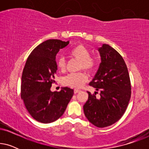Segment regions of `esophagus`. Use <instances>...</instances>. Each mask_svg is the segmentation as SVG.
<instances>
[{"label": "esophagus", "instance_id": "1", "mask_svg": "<svg viewBox=\"0 0 149 149\" xmlns=\"http://www.w3.org/2000/svg\"><path fill=\"white\" fill-rule=\"evenodd\" d=\"M79 91H80V90H79V89H74V93H79Z\"/></svg>", "mask_w": 149, "mask_h": 149}]
</instances>
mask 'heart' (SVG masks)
<instances>
[{
	"label": "heart",
	"instance_id": "heart-1",
	"mask_svg": "<svg viewBox=\"0 0 149 149\" xmlns=\"http://www.w3.org/2000/svg\"><path fill=\"white\" fill-rule=\"evenodd\" d=\"M71 56L74 57L81 62V68L88 72H91L94 70L96 66V62L94 59L90 58V52L85 47L78 45L75 47L70 52ZM65 60L63 57H60L57 60V65L60 70H64L65 68ZM87 76L84 72L74 73L69 74L64 77L62 83L65 86H68L71 88L79 89L87 81Z\"/></svg>",
	"mask_w": 149,
	"mask_h": 149
}]
</instances>
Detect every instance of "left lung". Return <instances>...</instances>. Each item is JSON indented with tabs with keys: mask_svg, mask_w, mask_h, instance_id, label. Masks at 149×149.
<instances>
[{
	"mask_svg": "<svg viewBox=\"0 0 149 149\" xmlns=\"http://www.w3.org/2000/svg\"><path fill=\"white\" fill-rule=\"evenodd\" d=\"M101 63L89 85L100 91V97L89 94L83 106L85 117L93 125L105 127L119 121L127 109L131 97L127 68L122 56L107 44L97 49Z\"/></svg>",
	"mask_w": 149,
	"mask_h": 149,
	"instance_id": "1",
	"label": "left lung"
}]
</instances>
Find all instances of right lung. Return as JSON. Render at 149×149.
<instances>
[{
    "instance_id": "1",
    "label": "right lung",
    "mask_w": 149,
    "mask_h": 149,
    "mask_svg": "<svg viewBox=\"0 0 149 149\" xmlns=\"http://www.w3.org/2000/svg\"><path fill=\"white\" fill-rule=\"evenodd\" d=\"M68 41L49 39L38 45L26 61L22 76L21 97L30 115L36 121L49 123L62 117L74 90L62 87L51 91L58 70L56 58Z\"/></svg>"
}]
</instances>
